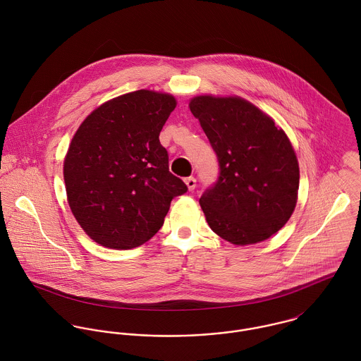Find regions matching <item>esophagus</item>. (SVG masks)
<instances>
[{
  "mask_svg": "<svg viewBox=\"0 0 361 361\" xmlns=\"http://www.w3.org/2000/svg\"><path fill=\"white\" fill-rule=\"evenodd\" d=\"M185 185H186L188 189L192 192V190H195V188H196V179H195L193 176L186 178V179H185Z\"/></svg>",
  "mask_w": 361,
  "mask_h": 361,
  "instance_id": "esophagus-1",
  "label": "esophagus"
}]
</instances>
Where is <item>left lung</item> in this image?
Masks as SVG:
<instances>
[{
    "mask_svg": "<svg viewBox=\"0 0 361 361\" xmlns=\"http://www.w3.org/2000/svg\"><path fill=\"white\" fill-rule=\"evenodd\" d=\"M189 108L219 162L200 206L209 228L235 246L269 239L298 203L299 161L285 130L239 96H196Z\"/></svg>",
    "mask_w": 361,
    "mask_h": 361,
    "instance_id": "8db88e82",
    "label": "left lung"
}]
</instances>
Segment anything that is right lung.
Here are the masks:
<instances>
[{"label":"right lung","instance_id":"add662e5","mask_svg":"<svg viewBox=\"0 0 361 361\" xmlns=\"http://www.w3.org/2000/svg\"><path fill=\"white\" fill-rule=\"evenodd\" d=\"M172 94L137 90L92 111L63 159L66 200L86 235L108 249L149 242L186 185L169 172L159 132L176 106Z\"/></svg>","mask_w":361,"mask_h":361}]
</instances>
